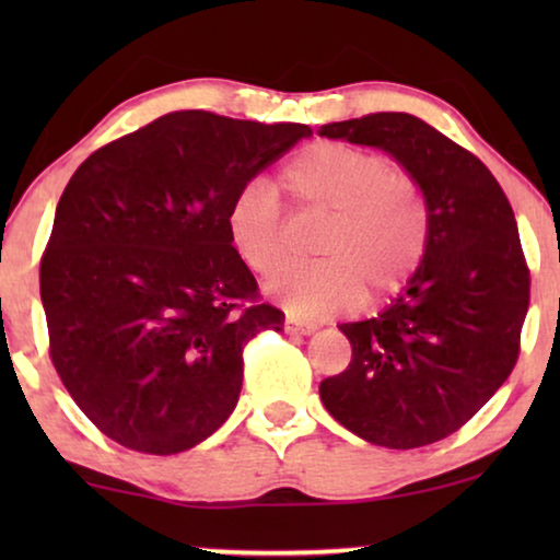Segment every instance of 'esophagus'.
I'll return each instance as SVG.
<instances>
[{"label": "esophagus", "instance_id": "esophagus-1", "mask_svg": "<svg viewBox=\"0 0 560 560\" xmlns=\"http://www.w3.org/2000/svg\"><path fill=\"white\" fill-rule=\"evenodd\" d=\"M285 331L288 334H313L316 331V326L313 324H308V320H301V318H295V316H288L285 318Z\"/></svg>", "mask_w": 560, "mask_h": 560}]
</instances>
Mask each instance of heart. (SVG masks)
I'll return each mask as SVG.
<instances>
[{
  "label": "heart",
  "mask_w": 560,
  "mask_h": 560,
  "mask_svg": "<svg viewBox=\"0 0 560 560\" xmlns=\"http://www.w3.org/2000/svg\"><path fill=\"white\" fill-rule=\"evenodd\" d=\"M280 188L298 209L328 213L318 262H288L267 278L275 301L298 316H328L362 301L400 293L423 262L431 217L423 190L380 152L343 142H316L280 173ZM229 240L255 272H270L285 255L278 190L252 180L229 206Z\"/></svg>",
  "instance_id": "1"
}]
</instances>
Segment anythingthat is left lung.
Here are the masks:
<instances>
[{"mask_svg": "<svg viewBox=\"0 0 560 560\" xmlns=\"http://www.w3.org/2000/svg\"><path fill=\"white\" fill-rule=\"evenodd\" d=\"M318 135L389 152L431 217L408 288L377 318L339 326L351 362L320 382V400L374 446H428L477 416L517 362L530 270L515 213L477 155L412 114H366Z\"/></svg>", "mask_w": 560, "mask_h": 560, "instance_id": "1", "label": "left lung"}]
</instances>
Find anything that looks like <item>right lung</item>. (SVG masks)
<instances>
[{
    "mask_svg": "<svg viewBox=\"0 0 560 560\" xmlns=\"http://www.w3.org/2000/svg\"><path fill=\"white\" fill-rule=\"evenodd\" d=\"M308 125L171 112L98 148L60 196L40 259L50 359L119 446L171 456L240 400L242 351L285 313L229 240L236 190Z\"/></svg>",
    "mask_w": 560,
    "mask_h": 560,
    "instance_id": "add662e5",
    "label": "right lung"
}]
</instances>
